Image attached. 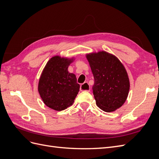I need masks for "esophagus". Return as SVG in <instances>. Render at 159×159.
Returning <instances> with one entry per match:
<instances>
[{"label":"esophagus","mask_w":159,"mask_h":159,"mask_svg":"<svg viewBox=\"0 0 159 159\" xmlns=\"http://www.w3.org/2000/svg\"><path fill=\"white\" fill-rule=\"evenodd\" d=\"M80 91H90V86L87 83V82H85L83 84H81L80 85Z\"/></svg>","instance_id":"1"}]
</instances>
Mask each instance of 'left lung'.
<instances>
[{
    "mask_svg": "<svg viewBox=\"0 0 159 159\" xmlns=\"http://www.w3.org/2000/svg\"><path fill=\"white\" fill-rule=\"evenodd\" d=\"M94 77L92 87L96 105L105 112H111L125 102L129 80L125 68L117 57L106 52L86 55Z\"/></svg>",
    "mask_w": 159,
    "mask_h": 159,
    "instance_id": "left-lung-1",
    "label": "left lung"
}]
</instances>
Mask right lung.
<instances>
[{"instance_id":"1","label":"right lung","mask_w":159,"mask_h":159,"mask_svg":"<svg viewBox=\"0 0 159 159\" xmlns=\"http://www.w3.org/2000/svg\"><path fill=\"white\" fill-rule=\"evenodd\" d=\"M73 59L52 57L47 62L38 83V92L44 104L62 111L73 104L80 90L75 74L68 71Z\"/></svg>"}]
</instances>
